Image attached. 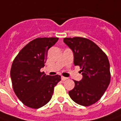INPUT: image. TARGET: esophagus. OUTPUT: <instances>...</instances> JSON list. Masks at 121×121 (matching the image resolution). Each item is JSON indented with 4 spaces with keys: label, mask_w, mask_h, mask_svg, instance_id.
I'll list each match as a JSON object with an SVG mask.
<instances>
[{
    "label": "esophagus",
    "mask_w": 121,
    "mask_h": 121,
    "mask_svg": "<svg viewBox=\"0 0 121 121\" xmlns=\"http://www.w3.org/2000/svg\"><path fill=\"white\" fill-rule=\"evenodd\" d=\"M67 79H68L67 77H61L62 81H65V80H66Z\"/></svg>",
    "instance_id": "34e87169"
}]
</instances>
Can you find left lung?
I'll list each match as a JSON object with an SVG mask.
<instances>
[{"label":"left lung","mask_w":121,"mask_h":121,"mask_svg":"<svg viewBox=\"0 0 121 121\" xmlns=\"http://www.w3.org/2000/svg\"><path fill=\"white\" fill-rule=\"evenodd\" d=\"M64 42L72 50L75 66H79L82 79L74 81L75 87L68 92L78 104L88 106L100 99L110 82V62L106 55L88 39L64 38Z\"/></svg>","instance_id":"8db88e82"}]
</instances>
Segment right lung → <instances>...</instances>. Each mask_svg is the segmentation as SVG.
Segmentation results:
<instances>
[{"label":"right lung","instance_id":"obj_1","mask_svg":"<svg viewBox=\"0 0 121 121\" xmlns=\"http://www.w3.org/2000/svg\"><path fill=\"white\" fill-rule=\"evenodd\" d=\"M59 38H37L26 45L14 59L10 71L16 95L28 107L37 109L52 97L54 87L60 76L46 75L40 69L44 66L48 51Z\"/></svg>","mask_w":121,"mask_h":121}]
</instances>
